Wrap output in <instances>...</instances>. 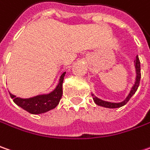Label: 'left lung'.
I'll list each match as a JSON object with an SVG mask.
<instances>
[{"mask_svg": "<svg viewBox=\"0 0 150 150\" xmlns=\"http://www.w3.org/2000/svg\"><path fill=\"white\" fill-rule=\"evenodd\" d=\"M134 65H135V68H136V73H137V77H136V81H135V84L133 85V87L132 88L131 91H130V94H128V96L126 98V100L122 102H120V103H111V102H108V101L102 100L100 99L95 97L94 94H92L93 96V99H94V103L98 105H100L103 107H106V108H119V107H122L125 105L129 100L132 98V96L136 93L137 89L139 86V83H140V79H141V69H140V61H139V56H136V59L134 61Z\"/></svg>", "mask_w": 150, "mask_h": 150, "instance_id": "1", "label": "left lung"}]
</instances>
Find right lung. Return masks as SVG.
<instances>
[{
	"label": "right lung",
	"instance_id": "obj_1",
	"mask_svg": "<svg viewBox=\"0 0 150 150\" xmlns=\"http://www.w3.org/2000/svg\"><path fill=\"white\" fill-rule=\"evenodd\" d=\"M66 72L60 78V82L56 88L50 94H40L28 99H21L10 93L14 103L31 114H42L56 108L62 96V83Z\"/></svg>",
	"mask_w": 150,
	"mask_h": 150
}]
</instances>
